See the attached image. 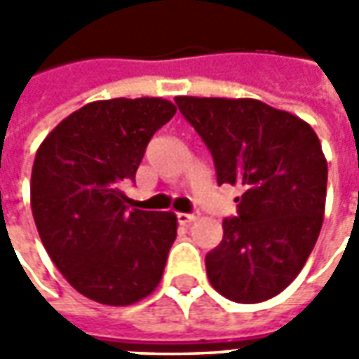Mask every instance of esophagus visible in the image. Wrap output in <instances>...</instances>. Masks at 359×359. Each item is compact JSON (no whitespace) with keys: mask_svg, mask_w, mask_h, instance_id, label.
<instances>
[{"mask_svg":"<svg viewBox=\"0 0 359 359\" xmlns=\"http://www.w3.org/2000/svg\"><path fill=\"white\" fill-rule=\"evenodd\" d=\"M196 214H177V222L182 224V226H189L191 222H196Z\"/></svg>","mask_w":359,"mask_h":359,"instance_id":"1","label":"esophagus"}]
</instances>
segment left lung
I'll use <instances>...</instances> for the list:
<instances>
[{"label": "left lung", "instance_id": "left-lung-1", "mask_svg": "<svg viewBox=\"0 0 359 359\" xmlns=\"http://www.w3.org/2000/svg\"><path fill=\"white\" fill-rule=\"evenodd\" d=\"M212 151L217 184L238 186V217L205 255L215 292L238 304L278 296L297 278L324 224L327 161L310 123L259 100L177 95Z\"/></svg>", "mask_w": 359, "mask_h": 359}]
</instances>
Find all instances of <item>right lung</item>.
<instances>
[{"label":"right lung","instance_id":"obj_1","mask_svg":"<svg viewBox=\"0 0 359 359\" xmlns=\"http://www.w3.org/2000/svg\"><path fill=\"white\" fill-rule=\"evenodd\" d=\"M175 114L161 97H116L60 121L35 154L32 212L51 262L81 296L131 306L159 285L177 236L173 212L128 208L145 145Z\"/></svg>","mask_w":359,"mask_h":359}]
</instances>
